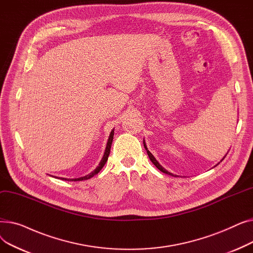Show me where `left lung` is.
<instances>
[{
	"mask_svg": "<svg viewBox=\"0 0 253 253\" xmlns=\"http://www.w3.org/2000/svg\"><path fill=\"white\" fill-rule=\"evenodd\" d=\"M143 145H144V149L147 150V153H148V156H149V158H150V160L152 161V163L159 169L160 171H162V172H164V173H166V174H170L171 176H177V175H175V174H172L171 172H169V171H167L166 169H164L160 164H159V162L156 160L155 159V157L152 155V153L148 150V148H147V145H145V142H144V140H143ZM219 164V163H218ZM218 164H216V165H218Z\"/></svg>",
	"mask_w": 253,
	"mask_h": 253,
	"instance_id": "left-lung-1",
	"label": "left lung"
}]
</instances>
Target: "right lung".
Listing matches in <instances>:
<instances>
[{"label": "right lung", "mask_w": 253, "mask_h": 253, "mask_svg": "<svg viewBox=\"0 0 253 253\" xmlns=\"http://www.w3.org/2000/svg\"><path fill=\"white\" fill-rule=\"evenodd\" d=\"M113 138H114V129L111 131L110 133V137L108 139V143H106V148H105V151H104V154H103V157L101 159V161L98 165V167L94 170L92 171L90 174L88 175H85V176H82V177H79V178H64V177H58V176H53L55 178H59V179H62V180H68V181H80V180H86V179H89L91 177L94 176L95 174H97L98 172L102 169V167L104 166V164L106 163V161H108V158H109V155H110V152H111V145H112V142H113ZM52 176V175H50Z\"/></svg>", "instance_id": "obj_1"}]
</instances>
